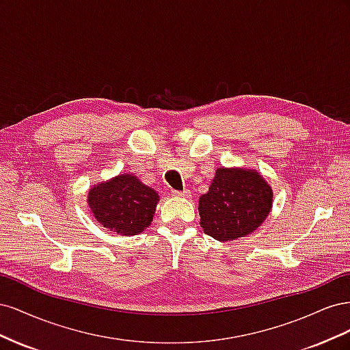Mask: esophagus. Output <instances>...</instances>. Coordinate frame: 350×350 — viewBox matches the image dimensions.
<instances>
[{
  "mask_svg": "<svg viewBox=\"0 0 350 350\" xmlns=\"http://www.w3.org/2000/svg\"><path fill=\"white\" fill-rule=\"evenodd\" d=\"M189 189H184V191H172V196L175 197H183V198H188L189 197Z\"/></svg>",
  "mask_w": 350,
  "mask_h": 350,
  "instance_id": "1",
  "label": "esophagus"
}]
</instances>
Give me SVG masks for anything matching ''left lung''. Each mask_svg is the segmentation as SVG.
I'll return each mask as SVG.
<instances>
[{"label": "left lung", "mask_w": 350, "mask_h": 350, "mask_svg": "<svg viewBox=\"0 0 350 350\" xmlns=\"http://www.w3.org/2000/svg\"><path fill=\"white\" fill-rule=\"evenodd\" d=\"M271 187L258 172L245 167H219L208 191L198 200L200 225L217 241L250 235L269 216Z\"/></svg>", "instance_id": "1"}]
</instances>
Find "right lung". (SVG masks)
I'll list each match as a JSON object with an SVG mask.
<instances>
[{
    "label": "right lung",
    "instance_id": "right-lung-1",
    "mask_svg": "<svg viewBox=\"0 0 350 350\" xmlns=\"http://www.w3.org/2000/svg\"><path fill=\"white\" fill-rule=\"evenodd\" d=\"M159 196L133 174H121L90 188L88 203L103 228L120 235H137L150 226Z\"/></svg>",
    "mask_w": 350,
    "mask_h": 350
}]
</instances>
